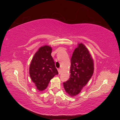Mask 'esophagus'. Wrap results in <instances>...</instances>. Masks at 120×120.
Wrapping results in <instances>:
<instances>
[{"mask_svg":"<svg viewBox=\"0 0 120 120\" xmlns=\"http://www.w3.org/2000/svg\"><path fill=\"white\" fill-rule=\"evenodd\" d=\"M58 70L59 74H60V73H61V70H60V69H58Z\"/></svg>","mask_w":120,"mask_h":120,"instance_id":"1","label":"esophagus"}]
</instances>
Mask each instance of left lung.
Instances as JSON below:
<instances>
[{
	"mask_svg": "<svg viewBox=\"0 0 120 120\" xmlns=\"http://www.w3.org/2000/svg\"><path fill=\"white\" fill-rule=\"evenodd\" d=\"M93 62L88 49L84 44H79L71 58L70 78L63 83L70 96L78 94L91 78L94 72Z\"/></svg>",
	"mask_w": 120,
	"mask_h": 120,
	"instance_id": "obj_1",
	"label": "left lung"
}]
</instances>
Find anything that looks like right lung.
I'll use <instances>...</instances> for the list:
<instances>
[{
	"instance_id": "obj_1",
	"label": "right lung",
	"mask_w": 120,
	"mask_h": 120,
	"mask_svg": "<svg viewBox=\"0 0 120 120\" xmlns=\"http://www.w3.org/2000/svg\"><path fill=\"white\" fill-rule=\"evenodd\" d=\"M51 52L50 46H42L34 54L30 64V77L38 90H44L51 79L58 74Z\"/></svg>"
}]
</instances>
